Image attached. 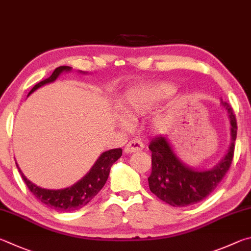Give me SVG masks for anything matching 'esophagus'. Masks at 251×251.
I'll list each match as a JSON object with an SVG mask.
<instances>
[{"mask_svg":"<svg viewBox=\"0 0 251 251\" xmlns=\"http://www.w3.org/2000/svg\"><path fill=\"white\" fill-rule=\"evenodd\" d=\"M144 148V144L140 141V140L135 139V140H132V141H130L126 146L125 147V153H126V154H129V153H133V152H139L141 151L142 149Z\"/></svg>","mask_w":251,"mask_h":251,"instance_id":"1","label":"esophagus"}]
</instances>
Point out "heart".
I'll use <instances>...</instances> for the list:
<instances>
[{
    "instance_id": "heart-1",
    "label": "heart",
    "mask_w": 251,
    "mask_h": 251,
    "mask_svg": "<svg viewBox=\"0 0 251 251\" xmlns=\"http://www.w3.org/2000/svg\"><path fill=\"white\" fill-rule=\"evenodd\" d=\"M175 92L170 83H156L131 88L126 92L120 102L121 112L125 117L119 118V125L123 129H130L132 121L146 116L161 101L170 98ZM168 117H159L153 121V128L160 131L169 125Z\"/></svg>"
}]
</instances>
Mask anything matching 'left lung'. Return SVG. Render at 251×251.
<instances>
[{"label": "left lung", "instance_id": "left-lung-1", "mask_svg": "<svg viewBox=\"0 0 251 251\" xmlns=\"http://www.w3.org/2000/svg\"><path fill=\"white\" fill-rule=\"evenodd\" d=\"M230 126V144L222 161L212 169L199 170L186 164L175 152L168 137L152 140V172L149 176L150 191L161 201L174 207L194 205L206 199L229 170L234 157L237 122L232 109L222 100Z\"/></svg>", "mask_w": 251, "mask_h": 251}]
</instances>
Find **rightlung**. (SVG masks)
Returning <instances> with one entry per match:
<instances>
[{
  "mask_svg": "<svg viewBox=\"0 0 251 251\" xmlns=\"http://www.w3.org/2000/svg\"><path fill=\"white\" fill-rule=\"evenodd\" d=\"M70 70H72V67H69V66H60V67L56 68L50 77L35 85L33 89L28 92L27 97L44 85L54 82L59 77L60 74L68 73ZM79 73L87 74L85 72H81V70ZM121 155V149H112V150L101 153L100 156L97 159L95 164L92 165V168L85 176L81 177L74 185L61 188V190H48V188L37 186L36 184L30 182L25 176L17 163L16 166L22 175V178L24 179L25 184L27 185L28 190L33 193V195L38 201H41L43 204L50 206L52 209L60 210V212H72V210L83 207L98 194L101 188L104 186L105 182H107L112 164Z\"/></svg>",
  "mask_w": 251,
  "mask_h": 251,
  "instance_id": "obj_1",
  "label": "right lung"
}]
</instances>
